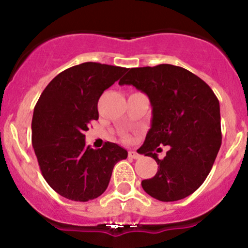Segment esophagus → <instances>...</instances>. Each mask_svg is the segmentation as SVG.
Listing matches in <instances>:
<instances>
[{"instance_id":"1","label":"esophagus","mask_w":248,"mask_h":248,"mask_svg":"<svg viewBox=\"0 0 248 248\" xmlns=\"http://www.w3.org/2000/svg\"><path fill=\"white\" fill-rule=\"evenodd\" d=\"M128 157L134 158V160H138V158L141 157V155H140V154L136 153V152H133V150H130V152H128Z\"/></svg>"}]
</instances>
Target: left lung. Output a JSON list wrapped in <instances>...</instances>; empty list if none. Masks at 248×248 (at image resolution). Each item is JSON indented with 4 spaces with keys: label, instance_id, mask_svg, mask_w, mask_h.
Here are the masks:
<instances>
[{
    "label": "left lung",
    "instance_id": "left-lung-1",
    "mask_svg": "<svg viewBox=\"0 0 248 248\" xmlns=\"http://www.w3.org/2000/svg\"><path fill=\"white\" fill-rule=\"evenodd\" d=\"M146 93L152 105V127L138 150L157 162L156 175L142 187L161 202L187 197L211 171L221 144L220 107L205 81L183 67L170 64L135 67L119 81ZM158 145H170L160 160Z\"/></svg>",
    "mask_w": 248,
    "mask_h": 248
}]
</instances>
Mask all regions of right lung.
Returning a JSON list of instances; mask_svg holds the SVG:
<instances>
[{
	"instance_id": "add662e5",
	"label": "right lung",
	"mask_w": 248,
	"mask_h": 248,
	"mask_svg": "<svg viewBox=\"0 0 248 248\" xmlns=\"http://www.w3.org/2000/svg\"><path fill=\"white\" fill-rule=\"evenodd\" d=\"M127 69L82 62L62 71L45 87L33 109L32 147L43 177L57 193L88 202L105 192L127 150L112 142L100 149L85 143L84 133L98 120V101Z\"/></svg>"
}]
</instances>
